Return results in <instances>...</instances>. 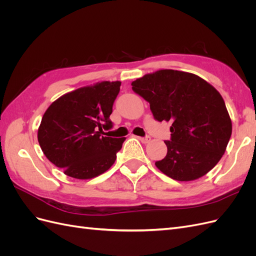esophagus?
<instances>
[{
    "instance_id": "esophagus-1",
    "label": "esophagus",
    "mask_w": 256,
    "mask_h": 256,
    "mask_svg": "<svg viewBox=\"0 0 256 256\" xmlns=\"http://www.w3.org/2000/svg\"><path fill=\"white\" fill-rule=\"evenodd\" d=\"M138 140H140L142 143H148L150 141V136H138Z\"/></svg>"
}]
</instances>
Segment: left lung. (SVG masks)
I'll return each mask as SVG.
<instances>
[{
	"label": "left lung",
	"mask_w": 256,
	"mask_h": 256,
	"mask_svg": "<svg viewBox=\"0 0 256 256\" xmlns=\"http://www.w3.org/2000/svg\"><path fill=\"white\" fill-rule=\"evenodd\" d=\"M132 90L150 102L154 118L171 120L166 156L154 164L180 182L194 180L218 164L230 141L232 122L226 102L200 76L164 69L131 83Z\"/></svg>",
	"instance_id": "8db88e82"
}]
</instances>
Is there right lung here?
I'll return each instance as SVG.
<instances>
[{
	"mask_svg": "<svg viewBox=\"0 0 256 256\" xmlns=\"http://www.w3.org/2000/svg\"><path fill=\"white\" fill-rule=\"evenodd\" d=\"M120 82H100L56 100L44 112L38 142L52 164L68 176L90 180L104 173L116 160L126 138H111L104 130Z\"/></svg>",
	"mask_w": 256,
	"mask_h": 256,
	"instance_id": "1",
	"label": "right lung"
}]
</instances>
